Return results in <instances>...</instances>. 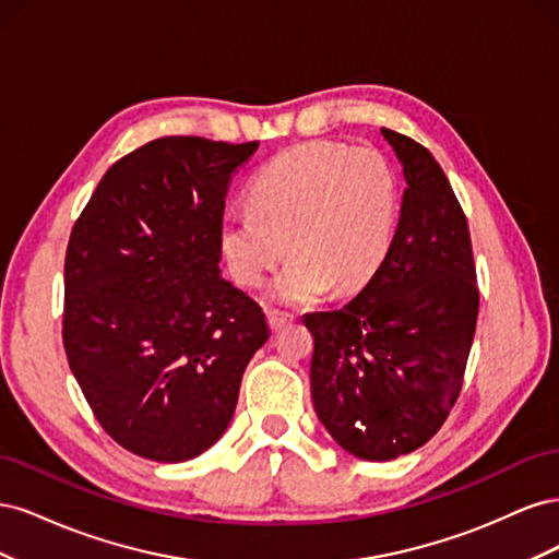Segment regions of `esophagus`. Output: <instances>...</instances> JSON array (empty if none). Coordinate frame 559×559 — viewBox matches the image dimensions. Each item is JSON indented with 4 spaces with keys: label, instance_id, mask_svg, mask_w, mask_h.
<instances>
[{
    "label": "esophagus",
    "instance_id": "esophagus-1",
    "mask_svg": "<svg viewBox=\"0 0 559 559\" xmlns=\"http://www.w3.org/2000/svg\"><path fill=\"white\" fill-rule=\"evenodd\" d=\"M294 319H296V317H294L292 312L275 310V308L267 310V324H270V329H273V331H280V329H284L286 324H292Z\"/></svg>",
    "mask_w": 559,
    "mask_h": 559
}]
</instances>
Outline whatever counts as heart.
<instances>
[{
	"instance_id": "1",
	"label": "heart",
	"mask_w": 559,
	"mask_h": 559,
	"mask_svg": "<svg viewBox=\"0 0 559 559\" xmlns=\"http://www.w3.org/2000/svg\"><path fill=\"white\" fill-rule=\"evenodd\" d=\"M249 212L218 226V249L233 280L259 286L282 259L289 263L267 296L302 306L326 294H352L378 273L396 222V181L370 148L308 142L282 151L253 175Z\"/></svg>"
}]
</instances>
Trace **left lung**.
Listing matches in <instances>:
<instances>
[{"label": "left lung", "instance_id": "1", "mask_svg": "<svg viewBox=\"0 0 559 559\" xmlns=\"http://www.w3.org/2000/svg\"><path fill=\"white\" fill-rule=\"evenodd\" d=\"M403 167L401 216L378 273L345 308L306 314L314 413L368 462L425 445L460 396L478 319L471 235L429 148L382 128Z\"/></svg>", "mask_w": 559, "mask_h": 559}]
</instances>
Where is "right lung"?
Listing matches in <instances>:
<instances>
[{"label": "right lung", "mask_w": 559, "mask_h": 559, "mask_svg": "<svg viewBox=\"0 0 559 559\" xmlns=\"http://www.w3.org/2000/svg\"><path fill=\"white\" fill-rule=\"evenodd\" d=\"M259 142L160 138L97 183L64 257L62 343L114 441L186 462L228 429L265 312L222 277L233 173Z\"/></svg>", "instance_id": "right-lung-1"}]
</instances>
